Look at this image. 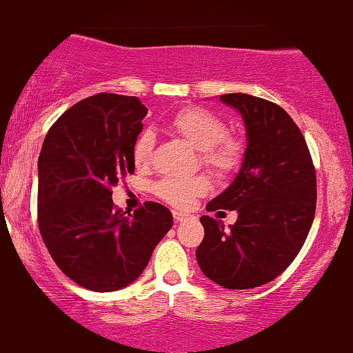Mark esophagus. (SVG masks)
Segmentation results:
<instances>
[{
    "label": "esophagus",
    "mask_w": 353,
    "mask_h": 353,
    "mask_svg": "<svg viewBox=\"0 0 353 353\" xmlns=\"http://www.w3.org/2000/svg\"><path fill=\"white\" fill-rule=\"evenodd\" d=\"M172 216H174V221H176V223H181V221L191 220L192 214H189V213H183V211H174Z\"/></svg>",
    "instance_id": "34e87169"
}]
</instances>
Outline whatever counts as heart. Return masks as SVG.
Here are the masks:
<instances>
[{
  "label": "heart",
  "mask_w": 353,
  "mask_h": 353,
  "mask_svg": "<svg viewBox=\"0 0 353 353\" xmlns=\"http://www.w3.org/2000/svg\"><path fill=\"white\" fill-rule=\"evenodd\" d=\"M169 128L177 137L198 150L199 164L220 179L232 177L242 169L247 155L243 139L226 133V123L216 113L205 108H186L174 114ZM155 135L152 130H142L132 147V159L137 169H147L154 161ZM210 189L206 177L188 179L165 177L154 186L155 194L176 208H188L196 198Z\"/></svg>",
  "instance_id": "1"
}]
</instances>
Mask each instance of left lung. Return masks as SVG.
<instances>
[{
  "label": "left lung",
  "mask_w": 353,
  "mask_h": 353,
  "mask_svg": "<svg viewBox=\"0 0 353 353\" xmlns=\"http://www.w3.org/2000/svg\"><path fill=\"white\" fill-rule=\"evenodd\" d=\"M220 99L242 114L247 155L206 210H236L239 218L225 230L201 216L205 239L196 259L218 285L252 289L276 279L301 250L316 210V172L301 130L279 105L242 92Z\"/></svg>",
  "instance_id": "1"
}]
</instances>
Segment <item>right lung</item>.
Wrapping results in <instances>:
<instances>
[{
	"label": "right lung",
	"mask_w": 353,
	"mask_h": 353,
	"mask_svg": "<svg viewBox=\"0 0 353 353\" xmlns=\"http://www.w3.org/2000/svg\"><path fill=\"white\" fill-rule=\"evenodd\" d=\"M147 111L135 96H89L59 117L40 150V235L59 269L91 291L133 283L172 228L159 203L127 214L111 199V188L135 172L132 147Z\"/></svg>",
	"instance_id": "1"
}]
</instances>
